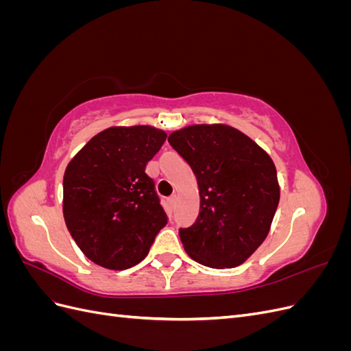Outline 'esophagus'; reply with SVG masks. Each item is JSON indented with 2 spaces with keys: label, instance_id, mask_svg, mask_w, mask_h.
I'll return each mask as SVG.
<instances>
[{
  "label": "esophagus",
  "instance_id": "34e87169",
  "mask_svg": "<svg viewBox=\"0 0 351 351\" xmlns=\"http://www.w3.org/2000/svg\"><path fill=\"white\" fill-rule=\"evenodd\" d=\"M176 200H177V196H176V195H173L171 197L168 199V202H169V205H171V208L176 206Z\"/></svg>",
  "mask_w": 351,
  "mask_h": 351
}]
</instances>
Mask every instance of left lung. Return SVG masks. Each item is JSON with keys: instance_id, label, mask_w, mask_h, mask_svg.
<instances>
[{"instance_id": "1", "label": "left lung", "mask_w": 351, "mask_h": 351, "mask_svg": "<svg viewBox=\"0 0 351 351\" xmlns=\"http://www.w3.org/2000/svg\"><path fill=\"white\" fill-rule=\"evenodd\" d=\"M168 142L193 169L200 212L180 228L184 250L209 268H234L267 239L280 202L277 169L250 137L230 125H190Z\"/></svg>"}]
</instances>
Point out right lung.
Instances as JSON below:
<instances>
[{"label": "right lung", "mask_w": 351, "mask_h": 351, "mask_svg": "<svg viewBox=\"0 0 351 351\" xmlns=\"http://www.w3.org/2000/svg\"><path fill=\"white\" fill-rule=\"evenodd\" d=\"M167 139L149 125L111 127L66 168V226L80 250L108 269H127L149 253L168 217L146 164Z\"/></svg>", "instance_id": "1"}]
</instances>
